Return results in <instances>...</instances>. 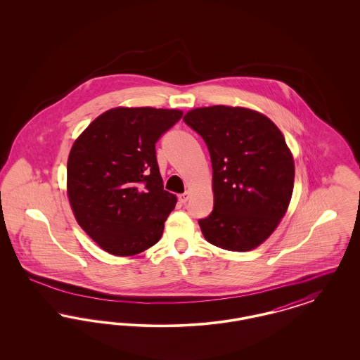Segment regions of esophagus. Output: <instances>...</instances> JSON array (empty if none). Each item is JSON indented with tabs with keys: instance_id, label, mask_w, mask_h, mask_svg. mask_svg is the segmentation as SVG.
Wrapping results in <instances>:
<instances>
[{
	"instance_id": "1",
	"label": "esophagus",
	"mask_w": 360,
	"mask_h": 360,
	"mask_svg": "<svg viewBox=\"0 0 360 360\" xmlns=\"http://www.w3.org/2000/svg\"><path fill=\"white\" fill-rule=\"evenodd\" d=\"M188 197H190V193H188V191H185L184 194H179V195H178V200H179V202H181V204H185V202L188 201Z\"/></svg>"
}]
</instances>
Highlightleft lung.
<instances>
[{
  "instance_id": "left-lung-1",
  "label": "left lung",
  "mask_w": 360,
  "mask_h": 360,
  "mask_svg": "<svg viewBox=\"0 0 360 360\" xmlns=\"http://www.w3.org/2000/svg\"><path fill=\"white\" fill-rule=\"evenodd\" d=\"M184 121L204 139L213 178V210L200 220L210 244L251 251L270 238L290 204L294 159L286 140L263 113L214 105L188 110Z\"/></svg>"
}]
</instances>
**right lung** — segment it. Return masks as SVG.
Masks as SVG:
<instances>
[{"label": "right lung", "mask_w": 360, "mask_h": 360, "mask_svg": "<svg viewBox=\"0 0 360 360\" xmlns=\"http://www.w3.org/2000/svg\"><path fill=\"white\" fill-rule=\"evenodd\" d=\"M179 109H109L75 139L68 159L74 217L103 251L134 257L162 238L176 197L163 188L155 143Z\"/></svg>", "instance_id": "obj_1"}]
</instances>
